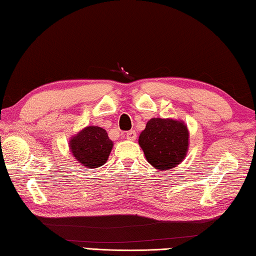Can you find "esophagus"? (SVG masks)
Instances as JSON below:
<instances>
[{"label": "esophagus", "instance_id": "esophagus-1", "mask_svg": "<svg viewBox=\"0 0 256 256\" xmlns=\"http://www.w3.org/2000/svg\"><path fill=\"white\" fill-rule=\"evenodd\" d=\"M125 136H126V138H128V140H136V131H128L126 132V134H125Z\"/></svg>", "mask_w": 256, "mask_h": 256}]
</instances>
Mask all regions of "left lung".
<instances>
[{
	"label": "left lung",
	"instance_id": "obj_1",
	"mask_svg": "<svg viewBox=\"0 0 256 256\" xmlns=\"http://www.w3.org/2000/svg\"><path fill=\"white\" fill-rule=\"evenodd\" d=\"M138 144L156 170H172L188 149V130L182 120L151 118L138 136Z\"/></svg>",
	"mask_w": 256,
	"mask_h": 256
}]
</instances>
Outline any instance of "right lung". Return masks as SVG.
Masks as SVG:
<instances>
[{
  "instance_id": "1",
  "label": "right lung",
  "mask_w": 256,
  "mask_h": 256,
  "mask_svg": "<svg viewBox=\"0 0 256 256\" xmlns=\"http://www.w3.org/2000/svg\"><path fill=\"white\" fill-rule=\"evenodd\" d=\"M70 149L76 162L92 170L107 162L112 141L102 128L86 126L71 138Z\"/></svg>"
}]
</instances>
